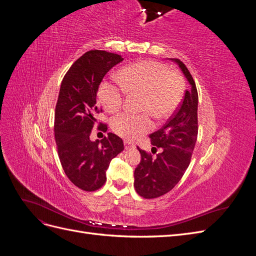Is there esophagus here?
<instances>
[{"mask_svg": "<svg viewBox=\"0 0 256 256\" xmlns=\"http://www.w3.org/2000/svg\"><path fill=\"white\" fill-rule=\"evenodd\" d=\"M124 143H125V148H126V150H129V148H134V147H136V145H134V144H132V143L129 142V141H125Z\"/></svg>", "mask_w": 256, "mask_h": 256, "instance_id": "obj_1", "label": "esophagus"}]
</instances>
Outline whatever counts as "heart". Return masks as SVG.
<instances>
[{"label":"heart","instance_id":"heart-1","mask_svg":"<svg viewBox=\"0 0 256 256\" xmlns=\"http://www.w3.org/2000/svg\"><path fill=\"white\" fill-rule=\"evenodd\" d=\"M120 88L104 84L100 88L99 97L109 113H118L125 102V94L130 97H141L140 116L122 114L115 118L111 128L116 134L134 141L152 129V116L159 122L166 120L180 106L184 82L182 76L171 72L157 60H144L122 68L118 74ZM146 112H148L146 114Z\"/></svg>","mask_w":256,"mask_h":256}]
</instances>
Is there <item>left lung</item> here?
<instances>
[{
	"mask_svg": "<svg viewBox=\"0 0 256 256\" xmlns=\"http://www.w3.org/2000/svg\"><path fill=\"white\" fill-rule=\"evenodd\" d=\"M173 60L182 68L191 88L186 90L180 106L166 125L150 134L152 144L161 148L157 158L138 147L141 161L134 170V186L138 194L144 198H159L175 187L190 164L198 138L196 85L182 62L178 58Z\"/></svg>",
	"mask_w": 256,
	"mask_h": 256,
	"instance_id": "left-lung-1",
	"label": "left lung"
}]
</instances>
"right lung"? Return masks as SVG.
Segmentation results:
<instances>
[{"label":"right lung","instance_id":"1","mask_svg":"<svg viewBox=\"0 0 256 256\" xmlns=\"http://www.w3.org/2000/svg\"><path fill=\"white\" fill-rule=\"evenodd\" d=\"M124 58L120 54L90 50L76 60L64 76L54 115V136L60 164L74 186L96 191L106 180L111 160L124 150L122 138L108 134L102 141H90L96 115L102 112L97 100L104 76ZM98 130L106 131L104 122Z\"/></svg>","mask_w":256,"mask_h":256}]
</instances>
